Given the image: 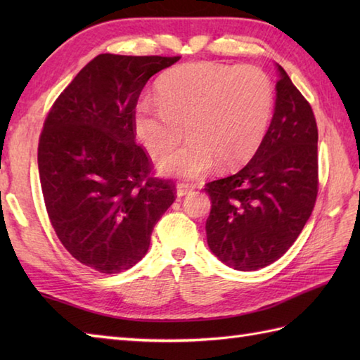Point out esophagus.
I'll use <instances>...</instances> for the list:
<instances>
[{"label": "esophagus", "instance_id": "1", "mask_svg": "<svg viewBox=\"0 0 360 360\" xmlns=\"http://www.w3.org/2000/svg\"><path fill=\"white\" fill-rule=\"evenodd\" d=\"M190 190H192V187H188L186 184H178V187H176V196L178 198H182L190 193Z\"/></svg>", "mask_w": 360, "mask_h": 360}]
</instances>
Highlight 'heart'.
I'll return each mask as SVG.
<instances>
[{"instance_id":"1","label":"heart","mask_w":360,"mask_h":360,"mask_svg":"<svg viewBox=\"0 0 360 360\" xmlns=\"http://www.w3.org/2000/svg\"><path fill=\"white\" fill-rule=\"evenodd\" d=\"M134 106L136 134L151 156L184 148L159 160V170L181 179H196L218 164L223 170L244 165L255 155L274 112V86L255 66L213 62L182 65L156 83Z\"/></svg>"}]
</instances>
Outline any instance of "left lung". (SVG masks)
Masks as SVG:
<instances>
[{
	"instance_id": "8db88e82",
	"label": "left lung",
	"mask_w": 360,
	"mask_h": 360,
	"mask_svg": "<svg viewBox=\"0 0 360 360\" xmlns=\"http://www.w3.org/2000/svg\"><path fill=\"white\" fill-rule=\"evenodd\" d=\"M275 110L246 167L205 186L212 209L207 244L236 271H257L292 246L319 190L317 124L307 98L277 65Z\"/></svg>"
}]
</instances>
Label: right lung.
Wrapping results in <instances>:
<instances>
[{"instance_id": "obj_1", "label": "right lung", "mask_w": 360, "mask_h": 360, "mask_svg": "<svg viewBox=\"0 0 360 360\" xmlns=\"http://www.w3.org/2000/svg\"><path fill=\"white\" fill-rule=\"evenodd\" d=\"M179 58L101 53L44 120L38 173L46 210L65 249L91 269L133 267L174 201L173 182L151 178L150 159L134 141L133 114L151 75Z\"/></svg>"}]
</instances>
